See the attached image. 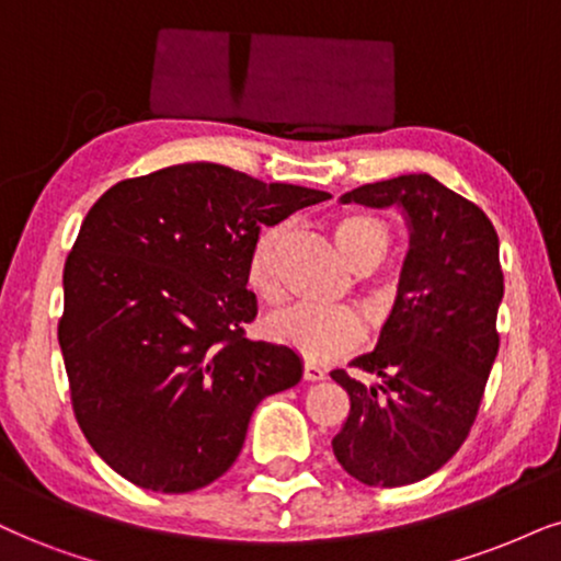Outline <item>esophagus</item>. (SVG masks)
<instances>
[{"instance_id": "1", "label": "esophagus", "mask_w": 561, "mask_h": 561, "mask_svg": "<svg viewBox=\"0 0 561 561\" xmlns=\"http://www.w3.org/2000/svg\"><path fill=\"white\" fill-rule=\"evenodd\" d=\"M324 375H328V371H324L320 364L314 362L304 364V379H309V382H320V379H324Z\"/></svg>"}]
</instances>
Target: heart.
Wrapping results in <instances>:
<instances>
[{
  "mask_svg": "<svg viewBox=\"0 0 561 561\" xmlns=\"http://www.w3.org/2000/svg\"><path fill=\"white\" fill-rule=\"evenodd\" d=\"M337 252L351 270L371 262L379 265L390 249V228L375 216L366 213H348L333 228ZM275 247L278 231L267 228L254 241L247 260V288L265 304L280 301V278L275 267ZM270 341L286 345L304 358L328 362L351 351L362 341L364 322L362 314L351 307H312V304H296L283 309L265 322Z\"/></svg>",
  "mask_w": 561,
  "mask_h": 561,
  "instance_id": "heart-1",
  "label": "heart"
}]
</instances>
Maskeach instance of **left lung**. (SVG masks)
Returning <instances> with one entry per match:
<instances>
[{
	"label": "left lung",
	"mask_w": 561,
	"mask_h": 561,
	"mask_svg": "<svg viewBox=\"0 0 561 561\" xmlns=\"http://www.w3.org/2000/svg\"><path fill=\"white\" fill-rule=\"evenodd\" d=\"M341 203L398 207L408 254L377 348L354 358L379 382L330 371L351 398L333 453L366 486H405L439 471L479 413L500 351V239L481 207L428 174L356 186Z\"/></svg>",
	"instance_id": "1"
}]
</instances>
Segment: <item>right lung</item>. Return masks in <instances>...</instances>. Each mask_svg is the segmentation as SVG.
Segmentation results:
<instances>
[{"label":"right lung","mask_w":561,"mask_h":561,"mask_svg":"<svg viewBox=\"0 0 561 561\" xmlns=\"http://www.w3.org/2000/svg\"><path fill=\"white\" fill-rule=\"evenodd\" d=\"M328 197L179 163L90 207L65 262L59 345L75 419L106 466L161 494L233 466L260 400L304 371L296 351L244 335L249 252L262 226Z\"/></svg>","instance_id":"obj_1"}]
</instances>
